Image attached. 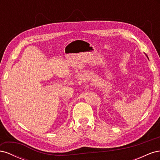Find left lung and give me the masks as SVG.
<instances>
[{
  "mask_svg": "<svg viewBox=\"0 0 160 160\" xmlns=\"http://www.w3.org/2000/svg\"><path fill=\"white\" fill-rule=\"evenodd\" d=\"M147 57H148V56H147Z\"/></svg>",
  "mask_w": 160,
  "mask_h": 160,
  "instance_id": "left-lung-1",
  "label": "left lung"
}]
</instances>
